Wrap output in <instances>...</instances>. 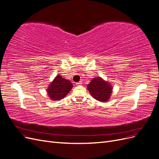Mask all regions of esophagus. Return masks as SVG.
Masks as SVG:
<instances>
[{"label": "esophagus", "instance_id": "1", "mask_svg": "<svg viewBox=\"0 0 159 159\" xmlns=\"http://www.w3.org/2000/svg\"><path fill=\"white\" fill-rule=\"evenodd\" d=\"M81 84H82V82H81V81H79V82H78V83H76L75 84H76L77 85H81Z\"/></svg>", "mask_w": 159, "mask_h": 159}]
</instances>
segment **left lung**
Masks as SVG:
<instances>
[{"mask_svg": "<svg viewBox=\"0 0 159 159\" xmlns=\"http://www.w3.org/2000/svg\"><path fill=\"white\" fill-rule=\"evenodd\" d=\"M87 88L94 99L103 103L109 100L113 92V87L110 83L101 77L93 78L88 85Z\"/></svg>", "mask_w": 159, "mask_h": 159, "instance_id": "1", "label": "left lung"}]
</instances>
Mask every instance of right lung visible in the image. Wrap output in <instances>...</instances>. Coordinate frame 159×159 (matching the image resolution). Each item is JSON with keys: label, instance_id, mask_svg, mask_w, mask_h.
I'll return each instance as SVG.
<instances>
[{"label": "right lung", "instance_id": "right-lung-1", "mask_svg": "<svg viewBox=\"0 0 159 159\" xmlns=\"http://www.w3.org/2000/svg\"><path fill=\"white\" fill-rule=\"evenodd\" d=\"M73 85L68 80L64 79L60 74L55 77L47 88V93L53 101L61 100L69 93Z\"/></svg>", "mask_w": 159, "mask_h": 159}]
</instances>
